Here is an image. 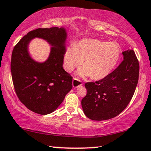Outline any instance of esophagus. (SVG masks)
<instances>
[{
    "label": "esophagus",
    "mask_w": 151,
    "mask_h": 151,
    "mask_svg": "<svg viewBox=\"0 0 151 151\" xmlns=\"http://www.w3.org/2000/svg\"><path fill=\"white\" fill-rule=\"evenodd\" d=\"M82 84H83V83H82L81 80L78 79L77 78H74L73 80H72V86H73L74 88H77Z\"/></svg>",
    "instance_id": "esophagus-1"
}]
</instances>
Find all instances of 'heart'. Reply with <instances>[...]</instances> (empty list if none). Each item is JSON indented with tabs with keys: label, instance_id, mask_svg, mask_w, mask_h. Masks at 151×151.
I'll return each instance as SVG.
<instances>
[{
	"label": "heart",
	"instance_id": "1",
	"mask_svg": "<svg viewBox=\"0 0 151 151\" xmlns=\"http://www.w3.org/2000/svg\"><path fill=\"white\" fill-rule=\"evenodd\" d=\"M121 57V49L115 42L86 39L68 47L64 53V68L72 72L83 61L80 74L94 80L102 79L111 73Z\"/></svg>",
	"mask_w": 151,
	"mask_h": 151
}]
</instances>
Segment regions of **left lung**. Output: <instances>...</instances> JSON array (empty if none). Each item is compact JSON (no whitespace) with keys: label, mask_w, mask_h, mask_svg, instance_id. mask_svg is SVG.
<instances>
[{"label":"left lung","mask_w":151,"mask_h":151,"mask_svg":"<svg viewBox=\"0 0 151 151\" xmlns=\"http://www.w3.org/2000/svg\"><path fill=\"white\" fill-rule=\"evenodd\" d=\"M124 60L106 77L87 82L86 95L81 100L85 115L93 121L113 118L127 107L138 83L139 63L134 51L123 52Z\"/></svg>","instance_id":"left-lung-1"}]
</instances>
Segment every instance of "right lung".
I'll return each instance as SVG.
<instances>
[{"label":"right lung","instance_id":"add662e5","mask_svg":"<svg viewBox=\"0 0 151 151\" xmlns=\"http://www.w3.org/2000/svg\"><path fill=\"white\" fill-rule=\"evenodd\" d=\"M35 37L54 47L43 64L34 62L27 53L28 43ZM65 39L63 28H40L28 32L13 49L10 67L15 93L21 102L36 114L46 115L56 110L72 88V77L63 68Z\"/></svg>","mask_w":151,"mask_h":151}]
</instances>
